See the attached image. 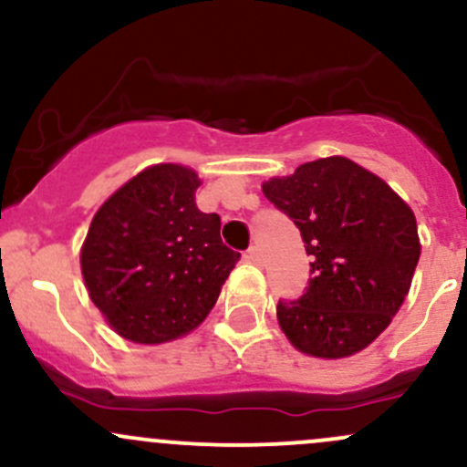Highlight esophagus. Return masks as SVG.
<instances>
[{
  "label": "esophagus",
  "instance_id": "obj_1",
  "mask_svg": "<svg viewBox=\"0 0 467 467\" xmlns=\"http://www.w3.org/2000/svg\"><path fill=\"white\" fill-rule=\"evenodd\" d=\"M244 258L254 265H263V254H260L258 247H249L247 254H244Z\"/></svg>",
  "mask_w": 467,
  "mask_h": 467
}]
</instances>
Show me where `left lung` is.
Returning a JSON list of instances; mask_svg holds the SVG:
<instances>
[{
    "label": "left lung",
    "instance_id": "obj_1",
    "mask_svg": "<svg viewBox=\"0 0 467 467\" xmlns=\"http://www.w3.org/2000/svg\"><path fill=\"white\" fill-rule=\"evenodd\" d=\"M263 193L300 229L312 255L303 296L278 300L294 348L318 358L360 352L403 305L420 244L412 209L379 175L348 158L300 164Z\"/></svg>",
    "mask_w": 467,
    "mask_h": 467
}]
</instances>
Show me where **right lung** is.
Returning a JSON list of instances; mask_svg holds the SVG:
<instances>
[{"label":"right lung","mask_w":467,"mask_h":467,"mask_svg":"<svg viewBox=\"0 0 467 467\" xmlns=\"http://www.w3.org/2000/svg\"><path fill=\"white\" fill-rule=\"evenodd\" d=\"M200 180L155 164L95 213L82 274L95 307L133 343H167L198 327L240 254L223 244L220 215L195 207Z\"/></svg>","instance_id":"obj_1"}]
</instances>
